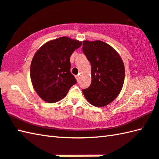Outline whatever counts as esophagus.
<instances>
[{
    "mask_svg": "<svg viewBox=\"0 0 159 159\" xmlns=\"http://www.w3.org/2000/svg\"><path fill=\"white\" fill-rule=\"evenodd\" d=\"M79 77H80V76L78 75H75V78H76L77 82H78V81H79Z\"/></svg>",
    "mask_w": 159,
    "mask_h": 159,
    "instance_id": "esophagus-1",
    "label": "esophagus"
}]
</instances>
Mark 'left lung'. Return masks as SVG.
Wrapping results in <instances>:
<instances>
[{"mask_svg":"<svg viewBox=\"0 0 159 159\" xmlns=\"http://www.w3.org/2000/svg\"><path fill=\"white\" fill-rule=\"evenodd\" d=\"M83 52L91 65V84L83 89L84 95L92 105L101 107L118 96L125 80V67L118 53L101 41H84Z\"/></svg>","mask_w":159,"mask_h":159,"instance_id":"left-lung-1","label":"left lung"}]
</instances>
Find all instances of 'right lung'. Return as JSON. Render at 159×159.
<instances>
[{"instance_id":"obj_1","label":"right lung","mask_w":159,"mask_h":159,"mask_svg":"<svg viewBox=\"0 0 159 159\" xmlns=\"http://www.w3.org/2000/svg\"><path fill=\"white\" fill-rule=\"evenodd\" d=\"M82 43L63 37L45 43L35 53L30 66L31 81L44 101L54 103L61 100L77 83L70 71V57Z\"/></svg>"}]
</instances>
